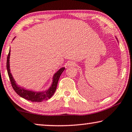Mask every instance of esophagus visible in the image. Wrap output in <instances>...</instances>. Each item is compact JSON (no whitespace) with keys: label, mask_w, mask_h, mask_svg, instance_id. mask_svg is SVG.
Segmentation results:
<instances>
[{"label":"esophagus","mask_w":132,"mask_h":132,"mask_svg":"<svg viewBox=\"0 0 132 132\" xmlns=\"http://www.w3.org/2000/svg\"><path fill=\"white\" fill-rule=\"evenodd\" d=\"M68 64L69 66H74L75 65V63L73 62V61H70V62H68Z\"/></svg>","instance_id":"obj_1"}]
</instances>
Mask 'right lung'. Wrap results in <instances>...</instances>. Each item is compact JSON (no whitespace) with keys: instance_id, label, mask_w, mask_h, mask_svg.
<instances>
[{"instance_id":"right-lung-1","label":"right lung","mask_w":132,"mask_h":132,"mask_svg":"<svg viewBox=\"0 0 132 132\" xmlns=\"http://www.w3.org/2000/svg\"><path fill=\"white\" fill-rule=\"evenodd\" d=\"M10 50L9 52V54L7 57V62H6V68L7 71H8V74L10 78L11 85H12L13 89H14L15 92L17 93L21 97L24 98V99L28 100V101H30L31 102H44L45 101H47L48 99H50L52 97L54 93L55 90H56L57 84H58L59 79L60 78V77L62 72L64 71V68H62L60 69L54 75L53 77V83H52L51 86L50 87L47 91H45V92H32V91L27 90L24 89L23 88H21L18 86V85L16 84L15 81L13 78L12 75H11L10 72Z\"/></svg>"}]
</instances>
